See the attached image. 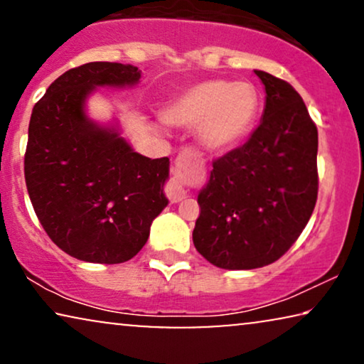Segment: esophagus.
<instances>
[{
    "label": "esophagus",
    "instance_id": "1",
    "mask_svg": "<svg viewBox=\"0 0 364 364\" xmlns=\"http://www.w3.org/2000/svg\"><path fill=\"white\" fill-rule=\"evenodd\" d=\"M187 162H188L187 154H181V156L176 159V167H173V173H182V171H186ZM167 196H168V198H171V202L176 203V202L183 200V198L187 197V191L182 187V183L178 182L176 177H173L171 186H168Z\"/></svg>",
    "mask_w": 364,
    "mask_h": 364
}]
</instances>
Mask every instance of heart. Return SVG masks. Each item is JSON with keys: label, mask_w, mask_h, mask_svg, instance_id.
Here are the masks:
<instances>
[{"label": "heart", "mask_w": 364, "mask_h": 364, "mask_svg": "<svg viewBox=\"0 0 364 364\" xmlns=\"http://www.w3.org/2000/svg\"><path fill=\"white\" fill-rule=\"evenodd\" d=\"M262 99L250 82L208 79L177 94L164 109V121L197 127L203 149L223 152L237 146L255 126Z\"/></svg>", "instance_id": "b5f03b06"}]
</instances>
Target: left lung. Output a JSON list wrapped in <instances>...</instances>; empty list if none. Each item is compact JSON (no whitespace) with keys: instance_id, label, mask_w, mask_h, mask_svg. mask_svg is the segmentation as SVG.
Masks as SVG:
<instances>
[{"instance_id":"obj_1","label":"left lung","mask_w":364,"mask_h":364,"mask_svg":"<svg viewBox=\"0 0 364 364\" xmlns=\"http://www.w3.org/2000/svg\"><path fill=\"white\" fill-rule=\"evenodd\" d=\"M255 74L267 92L260 126L213 161L197 198L193 245L225 270H252L285 255L318 197V131L305 102L283 79Z\"/></svg>"}]
</instances>
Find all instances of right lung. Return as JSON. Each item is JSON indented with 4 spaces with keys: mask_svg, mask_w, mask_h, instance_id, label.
Segmentation results:
<instances>
[{
    "mask_svg": "<svg viewBox=\"0 0 364 364\" xmlns=\"http://www.w3.org/2000/svg\"><path fill=\"white\" fill-rule=\"evenodd\" d=\"M139 79L131 64L87 63L59 76L33 107L24 154L29 198L49 238L77 260H131L168 203V157L134 152L116 129L84 111L96 87Z\"/></svg>",
    "mask_w": 364,
    "mask_h": 364,
    "instance_id": "right-lung-1",
    "label": "right lung"
}]
</instances>
